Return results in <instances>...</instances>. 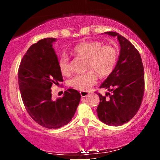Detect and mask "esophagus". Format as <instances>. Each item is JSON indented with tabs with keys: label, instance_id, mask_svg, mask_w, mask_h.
<instances>
[{
	"label": "esophagus",
	"instance_id": "34e87169",
	"mask_svg": "<svg viewBox=\"0 0 160 160\" xmlns=\"http://www.w3.org/2000/svg\"><path fill=\"white\" fill-rule=\"evenodd\" d=\"M80 95H81V97H86L88 95H89V92H84V91H81L80 92Z\"/></svg>",
	"mask_w": 160,
	"mask_h": 160
}]
</instances>
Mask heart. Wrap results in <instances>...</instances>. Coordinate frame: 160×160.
Listing matches in <instances>:
<instances>
[{
    "label": "heart",
    "instance_id": "obj_1",
    "mask_svg": "<svg viewBox=\"0 0 160 160\" xmlns=\"http://www.w3.org/2000/svg\"><path fill=\"white\" fill-rule=\"evenodd\" d=\"M74 56L86 58V70H89L84 74H77L69 80V86L80 91H87L95 84L98 74L100 77H106L113 71L118 53L114 47L110 45L102 46L97 41L81 42L71 49ZM59 71L64 75L71 73V62L69 57L62 54L58 60Z\"/></svg>",
    "mask_w": 160,
    "mask_h": 160
}]
</instances>
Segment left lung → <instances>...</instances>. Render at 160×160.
<instances>
[{"instance_id":"obj_1","label":"left lung","mask_w":160,"mask_h":160,"mask_svg":"<svg viewBox=\"0 0 160 160\" xmlns=\"http://www.w3.org/2000/svg\"><path fill=\"white\" fill-rule=\"evenodd\" d=\"M117 37L120 52L114 69L100 86L110 92L98 93L100 103L97 108L98 119L109 126H121L136 114L144 92V73L138 51L118 33L105 32ZM108 96V97L107 96Z\"/></svg>"}]
</instances>
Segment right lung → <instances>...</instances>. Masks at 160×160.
<instances>
[{"label":"right lung","mask_w":160,"mask_h":160,"mask_svg":"<svg viewBox=\"0 0 160 160\" xmlns=\"http://www.w3.org/2000/svg\"><path fill=\"white\" fill-rule=\"evenodd\" d=\"M56 38L39 40L23 56L18 71L22 99L31 117L47 128L67 125L74 117L80 101V92L68 89L63 97L52 99L51 87L63 81L58 58L52 48Z\"/></svg>","instance_id":"1"}]
</instances>
